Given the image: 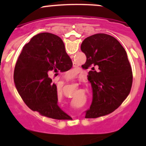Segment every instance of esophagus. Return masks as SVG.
<instances>
[{"label":"esophagus","mask_w":146,"mask_h":146,"mask_svg":"<svg viewBox=\"0 0 146 146\" xmlns=\"http://www.w3.org/2000/svg\"><path fill=\"white\" fill-rule=\"evenodd\" d=\"M76 66H77V65H76V64L73 63V67H76Z\"/></svg>","instance_id":"1"}]
</instances>
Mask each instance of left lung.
<instances>
[{
  "label": "left lung",
  "mask_w": 146,
  "mask_h": 146,
  "mask_svg": "<svg viewBox=\"0 0 146 146\" xmlns=\"http://www.w3.org/2000/svg\"><path fill=\"white\" fill-rule=\"evenodd\" d=\"M81 51L90 68L88 80L92 88V101L85 118H96L114 111L127 98L133 74L127 54L117 39L107 34H96L82 42Z\"/></svg>",
  "instance_id": "left-lung-1"
}]
</instances>
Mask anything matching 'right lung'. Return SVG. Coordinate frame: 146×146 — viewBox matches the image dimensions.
Wrapping results in <instances>:
<instances>
[{
  "instance_id": "1",
  "label": "right lung",
  "mask_w": 146,
  "mask_h": 146,
  "mask_svg": "<svg viewBox=\"0 0 146 146\" xmlns=\"http://www.w3.org/2000/svg\"><path fill=\"white\" fill-rule=\"evenodd\" d=\"M72 66L59 36L48 32L33 36L23 47L14 70L15 87L26 105L49 118H70L58 106L57 87L48 76Z\"/></svg>"
}]
</instances>
